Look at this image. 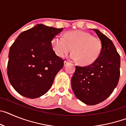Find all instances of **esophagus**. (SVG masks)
Listing matches in <instances>:
<instances>
[{"label": "esophagus", "mask_w": 126, "mask_h": 126, "mask_svg": "<svg viewBox=\"0 0 126 126\" xmlns=\"http://www.w3.org/2000/svg\"><path fill=\"white\" fill-rule=\"evenodd\" d=\"M68 64H69V62H67V61H64V66H65V65H67Z\"/></svg>", "instance_id": "34e87169"}]
</instances>
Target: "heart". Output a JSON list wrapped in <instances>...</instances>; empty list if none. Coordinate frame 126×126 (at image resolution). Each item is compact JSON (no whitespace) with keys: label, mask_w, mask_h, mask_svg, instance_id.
Masks as SVG:
<instances>
[{"label":"heart","mask_w":126,"mask_h":126,"mask_svg":"<svg viewBox=\"0 0 126 126\" xmlns=\"http://www.w3.org/2000/svg\"><path fill=\"white\" fill-rule=\"evenodd\" d=\"M53 50L59 57H64L72 50L70 58L73 61H79L83 65L94 63L100 55L102 42L97 37L84 31L67 32L64 36L56 35L51 41Z\"/></svg>","instance_id":"obj_1"}]
</instances>
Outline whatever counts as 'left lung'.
Returning <instances> with one entry per match:
<instances>
[{
	"label": "left lung",
	"instance_id": "8db88e82",
	"mask_svg": "<svg viewBox=\"0 0 126 126\" xmlns=\"http://www.w3.org/2000/svg\"><path fill=\"white\" fill-rule=\"evenodd\" d=\"M102 42L100 55L94 63L76 66L71 79L74 94L89 105L101 103L109 97L119 82L121 58L113 42L98 30L93 29Z\"/></svg>",
	"mask_w": 126,
	"mask_h": 126
}]
</instances>
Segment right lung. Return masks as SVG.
Listing matches in <instances>:
<instances>
[{"mask_svg":"<svg viewBox=\"0 0 126 126\" xmlns=\"http://www.w3.org/2000/svg\"><path fill=\"white\" fill-rule=\"evenodd\" d=\"M62 30L36 24L22 32L11 45L7 75L11 85L22 96L36 98L51 88L64 62L53 50L51 41Z\"/></svg>","mask_w":126,"mask_h":126,"instance_id":"add662e5","label":"right lung"}]
</instances>
